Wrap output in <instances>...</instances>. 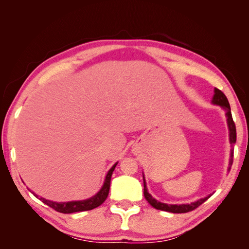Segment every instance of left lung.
Returning <instances> with one entry per match:
<instances>
[{
  "mask_svg": "<svg viewBox=\"0 0 249 249\" xmlns=\"http://www.w3.org/2000/svg\"><path fill=\"white\" fill-rule=\"evenodd\" d=\"M213 103L221 106L226 111H227V121H228V127H229V131H230V143L232 145V151H231V160H230V166H232V162H233V145L236 141V129H235V124L234 121L232 119V114H231V109H230V105L228 99H227L226 95L220 91L218 89H215V94L213 97ZM143 194H144V198L146 199L147 202H149L153 208H155L156 210H160V211H166V212H170V213H187L190 212V211H194L195 209H197L198 206H200L203 202H205L206 200L209 199V197H205L203 199H200L196 202H193L190 204H166V203H161L158 202L157 200H155L152 196L147 193L146 189V185H145V181L143 178Z\"/></svg>",
  "mask_w": 249,
  "mask_h": 249,
  "instance_id": "8db88e82",
  "label": "left lung"
}]
</instances>
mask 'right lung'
<instances>
[{
  "instance_id": "right-lung-1",
  "label": "right lung",
  "mask_w": 249,
  "mask_h": 249,
  "mask_svg": "<svg viewBox=\"0 0 249 249\" xmlns=\"http://www.w3.org/2000/svg\"><path fill=\"white\" fill-rule=\"evenodd\" d=\"M115 165L110 169L107 177H106L105 183L103 188L99 190L97 195H95L94 197L89 198L88 200L83 201H71V202H53V201L46 200L44 198H40L45 204H47L50 208L55 210L56 212H60L63 214H71V213H76V212H83V211H89L95 208H97L100 204L104 203V201L107 199L109 189H110V181H111V176H112V172L114 170Z\"/></svg>"
}]
</instances>
